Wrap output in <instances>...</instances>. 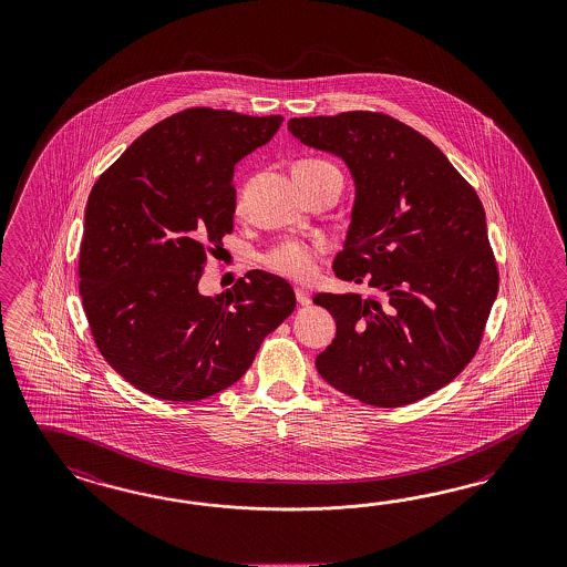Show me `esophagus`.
<instances>
[{
    "mask_svg": "<svg viewBox=\"0 0 567 567\" xmlns=\"http://www.w3.org/2000/svg\"><path fill=\"white\" fill-rule=\"evenodd\" d=\"M296 300H298L300 307H308L310 305V293L307 290H302V288H296Z\"/></svg>",
    "mask_w": 567,
    "mask_h": 567,
    "instance_id": "esophagus-1",
    "label": "esophagus"
}]
</instances>
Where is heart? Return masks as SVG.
Returning <instances> with one entry per match:
<instances>
[{
  "mask_svg": "<svg viewBox=\"0 0 567 567\" xmlns=\"http://www.w3.org/2000/svg\"><path fill=\"white\" fill-rule=\"evenodd\" d=\"M312 165H319L321 159H307ZM324 252L323 243H302V240H286V243L276 246L267 257L265 262L271 271L279 276L290 277L296 281H307L315 276L317 271V260Z\"/></svg>",
  "mask_w": 567,
  "mask_h": 567,
  "instance_id": "1",
  "label": "heart"
}]
</instances>
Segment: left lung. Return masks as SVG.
<instances>
[{
  "label": "left lung",
  "instance_id": "8db88e82",
  "mask_svg": "<svg viewBox=\"0 0 567 567\" xmlns=\"http://www.w3.org/2000/svg\"><path fill=\"white\" fill-rule=\"evenodd\" d=\"M288 130L350 167L357 198L333 271L372 291L315 296L338 324L317 371L362 404H414L464 371L497 298L483 203L439 146L391 115L291 117Z\"/></svg>",
  "mask_w": 567,
  "mask_h": 567
}]
</instances>
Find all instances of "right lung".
<instances>
[{"mask_svg":"<svg viewBox=\"0 0 567 567\" xmlns=\"http://www.w3.org/2000/svg\"><path fill=\"white\" fill-rule=\"evenodd\" d=\"M281 122L184 110L141 134L89 195L82 308L110 367L153 398L196 402L234 385L296 308L290 284L265 271L215 298L198 291L207 252L234 229V167Z\"/></svg>","mask_w":567,"mask_h":567,"instance_id":"obj_1","label":"right lung"}]
</instances>
